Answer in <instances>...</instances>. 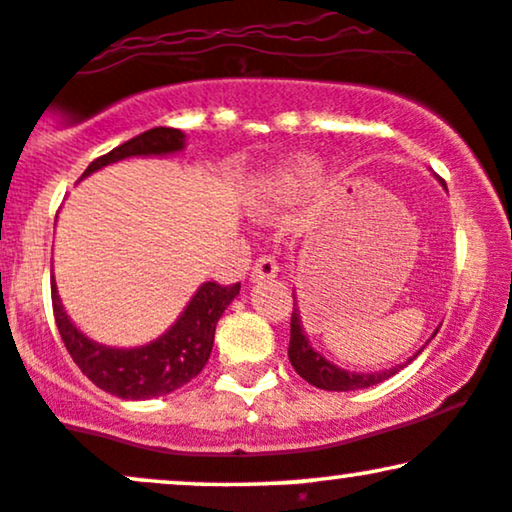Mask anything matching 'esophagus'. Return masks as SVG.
I'll return each mask as SVG.
<instances>
[{
	"label": "esophagus",
	"mask_w": 512,
	"mask_h": 512,
	"mask_svg": "<svg viewBox=\"0 0 512 512\" xmlns=\"http://www.w3.org/2000/svg\"><path fill=\"white\" fill-rule=\"evenodd\" d=\"M279 274V264L272 255H262L257 257L255 267H252V281H260V279H272V276Z\"/></svg>",
	"instance_id": "obj_1"
}]
</instances>
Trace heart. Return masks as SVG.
I'll return each instance as SVG.
<instances>
[{"label": "heart", "mask_w": 512, "mask_h": 512, "mask_svg": "<svg viewBox=\"0 0 512 512\" xmlns=\"http://www.w3.org/2000/svg\"><path fill=\"white\" fill-rule=\"evenodd\" d=\"M319 178V164L312 162V159H303V162H295L288 169L279 171V174L269 178V181L262 183L260 188V205L269 207L274 202L283 200V197L300 193V190L310 188Z\"/></svg>", "instance_id": "1"}]
</instances>
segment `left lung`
I'll list each match as a JSON object with an SVG mask.
<instances>
[{
  "label": "left lung",
  "instance_id": "8db88e82",
  "mask_svg": "<svg viewBox=\"0 0 512 512\" xmlns=\"http://www.w3.org/2000/svg\"><path fill=\"white\" fill-rule=\"evenodd\" d=\"M417 353H420V350H417ZM288 357H291V365L295 372H298L300 377L307 381V384L317 386V389H324V391L367 389V386H374V384H379V381L393 377V374L400 369V367H391V369H386V372L355 374V372H346V369L331 365V362L324 360L317 350H312L310 341H307L303 324H300V310H298V305H295V295H293L291 343H288Z\"/></svg>",
  "mask_w": 512,
  "mask_h": 512
}]
</instances>
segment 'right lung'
<instances>
[{
  "label": "right lung",
  "mask_w": 512,
  "mask_h": 512,
  "mask_svg": "<svg viewBox=\"0 0 512 512\" xmlns=\"http://www.w3.org/2000/svg\"><path fill=\"white\" fill-rule=\"evenodd\" d=\"M183 135L178 128H150V131L135 135L126 143L114 147L107 155L97 157L83 171L85 178L102 166L119 162L126 157H147V155H171L183 150ZM240 283L221 286L217 281H207L197 288L183 315L176 324L159 336L157 341L140 348H107L102 343L90 341L80 334L71 319L66 317L64 307L57 295V286L52 279V307L57 329L66 350L80 372L102 391L126 400H147L166 396V393L181 389L190 379H195L207 365L209 353L214 346V329L226 307L236 298Z\"/></svg>",
  "instance_id": "1"
}]
</instances>
